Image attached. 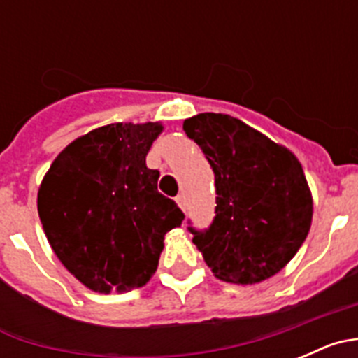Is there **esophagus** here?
<instances>
[{
	"label": "esophagus",
	"instance_id": "1",
	"mask_svg": "<svg viewBox=\"0 0 358 358\" xmlns=\"http://www.w3.org/2000/svg\"><path fill=\"white\" fill-rule=\"evenodd\" d=\"M177 206L181 208L182 211H186V208H188V201H186V195L185 194L177 195Z\"/></svg>",
	"mask_w": 358,
	"mask_h": 358
}]
</instances>
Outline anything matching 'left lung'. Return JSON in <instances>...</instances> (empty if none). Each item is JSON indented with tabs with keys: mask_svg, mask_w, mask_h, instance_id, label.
Segmentation results:
<instances>
[{
	"mask_svg": "<svg viewBox=\"0 0 358 358\" xmlns=\"http://www.w3.org/2000/svg\"><path fill=\"white\" fill-rule=\"evenodd\" d=\"M215 173L217 208L194 243L218 280L255 285L294 258L312 226L314 201L289 148L229 115L202 113L182 123Z\"/></svg>",
	"mask_w": 358,
	"mask_h": 358,
	"instance_id": "8db88e82",
	"label": "left lung"
}]
</instances>
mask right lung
Returning a JSON list of instances; mask_svg holds the SVG:
<instances>
[{"instance_id":"1","label":"right lung","mask_w":358,"mask_h":358,"mask_svg":"<svg viewBox=\"0 0 358 358\" xmlns=\"http://www.w3.org/2000/svg\"><path fill=\"white\" fill-rule=\"evenodd\" d=\"M159 122L109 123L80 136L55 157L37 194L53 252L93 292H129L154 276L164 235L185 220L157 192L147 154Z\"/></svg>"}]
</instances>
